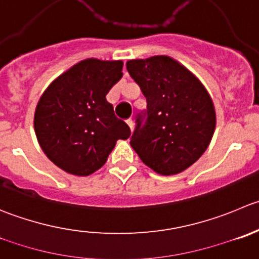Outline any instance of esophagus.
Segmentation results:
<instances>
[{"label": "esophagus", "instance_id": "obj_1", "mask_svg": "<svg viewBox=\"0 0 259 259\" xmlns=\"http://www.w3.org/2000/svg\"><path fill=\"white\" fill-rule=\"evenodd\" d=\"M126 124L129 125L130 130H132V132H133V129H134V121H133L132 119H129V120H126Z\"/></svg>", "mask_w": 259, "mask_h": 259}]
</instances>
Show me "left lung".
Masks as SVG:
<instances>
[{
    "label": "left lung",
    "instance_id": "1",
    "mask_svg": "<svg viewBox=\"0 0 259 259\" xmlns=\"http://www.w3.org/2000/svg\"><path fill=\"white\" fill-rule=\"evenodd\" d=\"M126 69L147 99L130 145L154 172H182L211 142L217 122L211 97L187 68L165 55L129 60Z\"/></svg>",
    "mask_w": 259,
    "mask_h": 259
}]
</instances>
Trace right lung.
<instances>
[{"label":"right lung","mask_w":259,"mask_h":259,"mask_svg":"<svg viewBox=\"0 0 259 259\" xmlns=\"http://www.w3.org/2000/svg\"><path fill=\"white\" fill-rule=\"evenodd\" d=\"M121 60L86 59L58 77L37 102L34 127L47 157L71 175L89 176L106 163L130 127L106 95L122 77Z\"/></svg>","instance_id":"1"}]
</instances>
